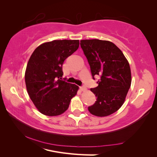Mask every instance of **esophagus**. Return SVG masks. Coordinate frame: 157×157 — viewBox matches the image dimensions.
<instances>
[{"label": "esophagus", "mask_w": 157, "mask_h": 157, "mask_svg": "<svg viewBox=\"0 0 157 157\" xmlns=\"http://www.w3.org/2000/svg\"><path fill=\"white\" fill-rule=\"evenodd\" d=\"M80 90H81V91H82V92L86 91V90H87L86 88L85 87V86H81V87H80Z\"/></svg>", "instance_id": "esophagus-1"}]
</instances>
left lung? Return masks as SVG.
Wrapping results in <instances>:
<instances>
[{
	"mask_svg": "<svg viewBox=\"0 0 157 157\" xmlns=\"http://www.w3.org/2000/svg\"><path fill=\"white\" fill-rule=\"evenodd\" d=\"M80 46L93 78L94 76L100 78L98 86L90 89L97 100L88 107V111L99 117L110 115L122 107L130 88L132 75L129 63L122 52L112 42L82 40Z\"/></svg>",
	"mask_w": 157,
	"mask_h": 157,
	"instance_id": "left-lung-1",
	"label": "left lung"
}]
</instances>
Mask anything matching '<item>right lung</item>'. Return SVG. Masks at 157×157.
Returning a JSON list of instances; mask_svg holds the SVG:
<instances>
[{"label": "right lung", "mask_w": 157, "mask_h": 157, "mask_svg": "<svg viewBox=\"0 0 157 157\" xmlns=\"http://www.w3.org/2000/svg\"><path fill=\"white\" fill-rule=\"evenodd\" d=\"M78 46V40H54L42 43L31 54L25 70V85L31 101L43 115L63 114L77 94L78 86L61 79L63 61Z\"/></svg>", "instance_id": "add662e5"}]
</instances>
